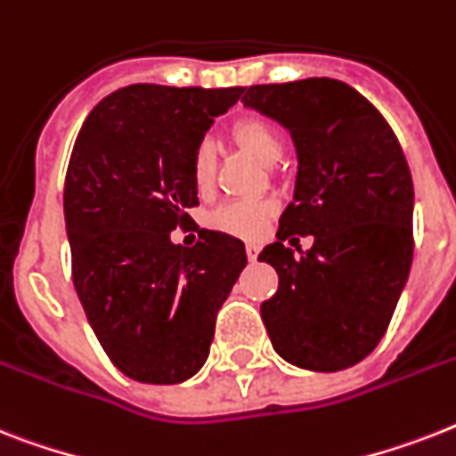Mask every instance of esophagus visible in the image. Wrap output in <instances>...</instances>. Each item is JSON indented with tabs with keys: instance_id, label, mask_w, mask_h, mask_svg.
Listing matches in <instances>:
<instances>
[{
	"instance_id": "obj_1",
	"label": "esophagus",
	"mask_w": 456,
	"mask_h": 456,
	"mask_svg": "<svg viewBox=\"0 0 456 456\" xmlns=\"http://www.w3.org/2000/svg\"><path fill=\"white\" fill-rule=\"evenodd\" d=\"M246 255L250 262H257V255H260V246L257 243H246Z\"/></svg>"
}]
</instances>
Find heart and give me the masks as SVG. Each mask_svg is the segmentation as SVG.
<instances>
[{
  "mask_svg": "<svg viewBox=\"0 0 456 456\" xmlns=\"http://www.w3.org/2000/svg\"><path fill=\"white\" fill-rule=\"evenodd\" d=\"M232 135H234L236 142H239L250 157H255L265 166L279 164L281 157H283V151H286V144H283L281 133L276 131V126L269 124L266 119H260V117H248V119L236 121L234 128H232ZM216 159L217 150L213 140H201V142L196 144L194 159H191V175H194V183L199 184V187H206V184L213 180ZM272 216V203L236 201L216 210L213 217H210V222H213L217 229H222V232H227V234L240 236V239H257V236H262V232L266 229Z\"/></svg>",
  "mask_w": 456,
  "mask_h": 456,
  "instance_id": "heart-1",
  "label": "heart"
}]
</instances>
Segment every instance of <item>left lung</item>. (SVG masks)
Returning a JSON list of instances; mask_svg holds the SVG:
<instances>
[{
	"label": "left lung",
	"instance_id": "1",
	"mask_svg": "<svg viewBox=\"0 0 456 456\" xmlns=\"http://www.w3.org/2000/svg\"><path fill=\"white\" fill-rule=\"evenodd\" d=\"M243 105L279 121L297 151L295 194L260 253L279 273V290L262 302L266 332L297 368H351L387 332L412 265L405 154L382 114L344 81L250 86ZM295 233L314 236L299 258L282 246Z\"/></svg>",
	"mask_w": 456,
	"mask_h": 456
}]
</instances>
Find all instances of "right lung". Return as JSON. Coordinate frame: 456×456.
<instances>
[{
  "label": "right lung",
  "instance_id": "1",
  "mask_svg": "<svg viewBox=\"0 0 456 456\" xmlns=\"http://www.w3.org/2000/svg\"><path fill=\"white\" fill-rule=\"evenodd\" d=\"M246 88L133 84L81 126L68 177L72 279L110 361L135 382L180 384L208 358L216 316L248 257L239 239L201 229L170 240L199 206L191 159Z\"/></svg>",
  "mask_w": 456,
  "mask_h": 456
}]
</instances>
